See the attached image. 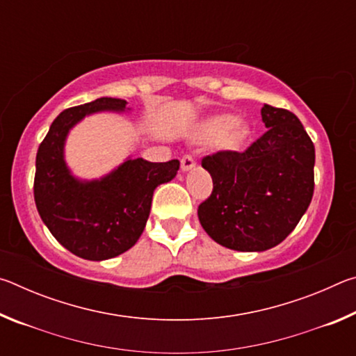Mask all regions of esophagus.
<instances>
[{
	"label": "esophagus",
	"instance_id": "34e87169",
	"mask_svg": "<svg viewBox=\"0 0 356 356\" xmlns=\"http://www.w3.org/2000/svg\"><path fill=\"white\" fill-rule=\"evenodd\" d=\"M195 166H196V160H195V156H191V155H185V156H182V160H180V168H182V171H184V172L193 170V168H195Z\"/></svg>",
	"mask_w": 356,
	"mask_h": 356
}]
</instances>
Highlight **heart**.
<instances>
[{
	"label": "heart",
	"mask_w": 356,
	"mask_h": 356,
	"mask_svg": "<svg viewBox=\"0 0 356 356\" xmlns=\"http://www.w3.org/2000/svg\"><path fill=\"white\" fill-rule=\"evenodd\" d=\"M212 127L216 134H229L237 127V118L232 114H221V116L213 119Z\"/></svg>",
	"instance_id": "b5f03b06"
}]
</instances>
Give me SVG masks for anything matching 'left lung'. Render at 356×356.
Segmentation results:
<instances>
[{
	"mask_svg": "<svg viewBox=\"0 0 356 356\" xmlns=\"http://www.w3.org/2000/svg\"><path fill=\"white\" fill-rule=\"evenodd\" d=\"M268 130L243 152L204 156L213 191L197 209L216 243L236 251L280 245L308 210L314 193L316 150L293 113L264 105Z\"/></svg>",
	"mask_w": 356,
	"mask_h": 356,
	"instance_id": "obj_1",
	"label": "left lung"
}]
</instances>
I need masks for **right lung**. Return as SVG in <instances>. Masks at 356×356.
<instances>
[{
	"instance_id": "add662e5",
	"label": "right lung",
	"mask_w": 356,
	"mask_h": 356,
	"mask_svg": "<svg viewBox=\"0 0 356 356\" xmlns=\"http://www.w3.org/2000/svg\"><path fill=\"white\" fill-rule=\"evenodd\" d=\"M129 110L127 102L113 97L64 110L35 156L34 201L40 218L65 250L88 261H105L130 250L146 227L155 188L179 171V160L152 163L129 156L100 179L72 174L64 156L69 131L91 114Z\"/></svg>"
}]
</instances>
